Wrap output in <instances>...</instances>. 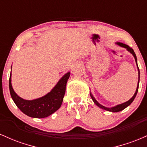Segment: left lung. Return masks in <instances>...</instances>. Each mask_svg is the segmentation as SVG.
<instances>
[{"instance_id":"1","label":"left lung","mask_w":147,"mask_h":147,"mask_svg":"<svg viewBox=\"0 0 147 147\" xmlns=\"http://www.w3.org/2000/svg\"><path fill=\"white\" fill-rule=\"evenodd\" d=\"M117 43V44L118 45H119V46L123 47V48H126V50H128V51L130 52L131 54H132V55H133V57H134L135 60H136V64H137V66H138L137 57H136V53H135L134 50H133V49L131 48H130L129 45H126V44H124V43H119V42H117V43ZM138 75H139V77H138V78H139V80H138V84L137 88H136V92H135L134 95H133V97H131V99H130L129 101H127V102L123 103V104H119V105H117V106H114V107H112V108H107V107H105V106L101 105V104H99V103L97 102V101L96 100V99H95V97H94L93 96H92V94H91V92H90V97H91V98H92V101H93V102H94V103H95V104L96 105H97V106H99V108H101V109H104V110L108 111H111V112H119V111H121L124 110V109H126V108L127 107V106H129L130 105V104H131V103L133 102V101L134 100L135 97H136V95H137V93H138V87H139V82H140V70H139V68H138Z\"/></svg>"}]
</instances>
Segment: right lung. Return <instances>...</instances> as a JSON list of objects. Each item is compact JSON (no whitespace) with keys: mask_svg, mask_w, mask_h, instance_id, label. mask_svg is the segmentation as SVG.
<instances>
[{"mask_svg":"<svg viewBox=\"0 0 147 147\" xmlns=\"http://www.w3.org/2000/svg\"><path fill=\"white\" fill-rule=\"evenodd\" d=\"M70 75V72L63 75L54 88L43 97L33 100H26L22 99L14 92L11 82V74H10L9 79L10 95L15 104L24 114L34 118L46 117L54 113L61 106L65 92V86Z\"/></svg>","mask_w":147,"mask_h":147,"instance_id":"add662e5","label":"right lung"}]
</instances>
